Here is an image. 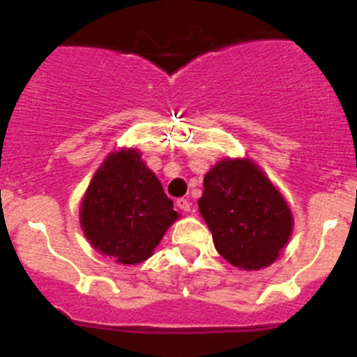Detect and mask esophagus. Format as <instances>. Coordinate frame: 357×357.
<instances>
[{
	"label": "esophagus",
	"mask_w": 357,
	"mask_h": 357,
	"mask_svg": "<svg viewBox=\"0 0 357 357\" xmlns=\"http://www.w3.org/2000/svg\"><path fill=\"white\" fill-rule=\"evenodd\" d=\"M176 206H178L183 213H190V209H192V202H190L188 199H185V197H181V199L176 200Z\"/></svg>",
	"instance_id": "esophagus-1"
}]
</instances>
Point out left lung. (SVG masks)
<instances>
[{
    "mask_svg": "<svg viewBox=\"0 0 357 357\" xmlns=\"http://www.w3.org/2000/svg\"><path fill=\"white\" fill-rule=\"evenodd\" d=\"M199 209L218 252L244 271L274 263L291 237L284 197L249 158H225L207 172Z\"/></svg>",
    "mask_w": 357,
    "mask_h": 357,
    "instance_id": "left-lung-1",
    "label": "left lung"
}]
</instances>
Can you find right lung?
Here are the masks:
<instances>
[{
  "mask_svg": "<svg viewBox=\"0 0 357 357\" xmlns=\"http://www.w3.org/2000/svg\"><path fill=\"white\" fill-rule=\"evenodd\" d=\"M176 220L172 200L137 150L109 153L79 207V223L92 248L123 265L150 258Z\"/></svg>",
  "mask_w": 357,
  "mask_h": 357,
  "instance_id": "1",
  "label": "right lung"
}]
</instances>
